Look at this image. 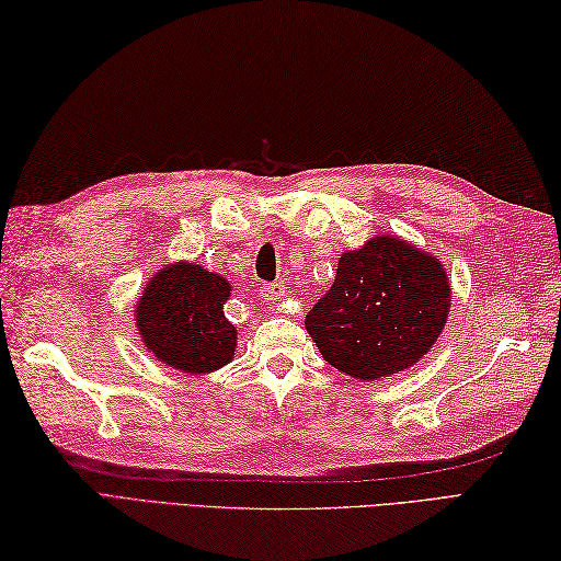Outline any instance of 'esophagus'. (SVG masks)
<instances>
[{
    "label": "esophagus",
    "instance_id": "1",
    "mask_svg": "<svg viewBox=\"0 0 561 561\" xmlns=\"http://www.w3.org/2000/svg\"><path fill=\"white\" fill-rule=\"evenodd\" d=\"M260 296H265L267 301L279 299V296H284V284L282 282H272V284H267V287H260Z\"/></svg>",
    "mask_w": 561,
    "mask_h": 561
}]
</instances>
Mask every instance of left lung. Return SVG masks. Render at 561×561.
I'll return each instance as SVG.
<instances>
[{
	"instance_id": "obj_1",
	"label": "left lung",
	"mask_w": 561,
	"mask_h": 561,
	"mask_svg": "<svg viewBox=\"0 0 561 561\" xmlns=\"http://www.w3.org/2000/svg\"><path fill=\"white\" fill-rule=\"evenodd\" d=\"M448 313L444 262L400 236H376L344 250L335 284L306 316V330L330 366L366 383L420 362Z\"/></svg>"
}]
</instances>
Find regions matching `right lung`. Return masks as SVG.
<instances>
[{
    "instance_id": "1",
    "label": "right lung",
    "mask_w": 561,
    "mask_h": 561,
    "mask_svg": "<svg viewBox=\"0 0 561 561\" xmlns=\"http://www.w3.org/2000/svg\"><path fill=\"white\" fill-rule=\"evenodd\" d=\"M231 284L195 262L163 265L141 289L135 325L157 362L190 376L211 374L233 359L238 332L224 316Z\"/></svg>"
}]
</instances>
